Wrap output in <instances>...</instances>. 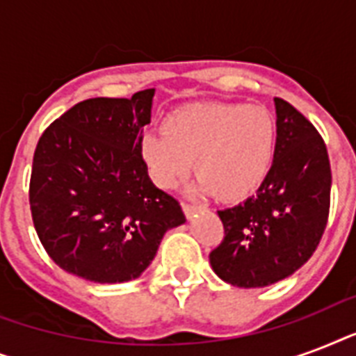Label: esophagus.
Segmentation results:
<instances>
[{
  "label": "esophagus",
  "mask_w": 356,
  "mask_h": 356,
  "mask_svg": "<svg viewBox=\"0 0 356 356\" xmlns=\"http://www.w3.org/2000/svg\"><path fill=\"white\" fill-rule=\"evenodd\" d=\"M183 211H184V214H186V218H192L194 214H197L201 209L195 205H190V203H183Z\"/></svg>",
  "instance_id": "obj_1"
}]
</instances>
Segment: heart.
<instances>
[{
	"label": "heart",
	"mask_w": 356,
	"mask_h": 356,
	"mask_svg": "<svg viewBox=\"0 0 356 356\" xmlns=\"http://www.w3.org/2000/svg\"><path fill=\"white\" fill-rule=\"evenodd\" d=\"M275 120L262 105L200 103L170 114L162 131L140 138V155L161 188H175L192 172L197 188L236 201L259 188L275 149Z\"/></svg>",
	"instance_id": "1"
}]
</instances>
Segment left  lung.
Masks as SVG:
<instances>
[{"label":"left lung","mask_w":356,"mask_h":356,"mask_svg":"<svg viewBox=\"0 0 356 356\" xmlns=\"http://www.w3.org/2000/svg\"><path fill=\"white\" fill-rule=\"evenodd\" d=\"M273 164L257 194L218 211L223 240L209 254L229 284L260 288L299 270L318 248L331 207V164L318 129L275 97Z\"/></svg>","instance_id":"left-lung-1"}]
</instances>
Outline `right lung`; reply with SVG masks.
<instances>
[{"mask_svg":"<svg viewBox=\"0 0 356 356\" xmlns=\"http://www.w3.org/2000/svg\"><path fill=\"white\" fill-rule=\"evenodd\" d=\"M155 90L77 103L42 133L33 156L31 216L58 268L94 282H125L155 259L179 201L147 175L140 138Z\"/></svg>","mask_w":356,"mask_h":356,"instance_id":"1","label":"right lung"}]
</instances>
